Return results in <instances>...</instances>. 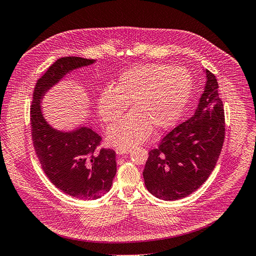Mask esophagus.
<instances>
[{
  "label": "esophagus",
  "instance_id": "esophagus-1",
  "mask_svg": "<svg viewBox=\"0 0 256 256\" xmlns=\"http://www.w3.org/2000/svg\"><path fill=\"white\" fill-rule=\"evenodd\" d=\"M130 148H116V154L117 155H124V154H128L130 153Z\"/></svg>",
  "mask_w": 256,
  "mask_h": 256
}]
</instances>
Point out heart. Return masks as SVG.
Returning a JSON list of instances; mask_svg holds the SVG:
<instances>
[{
    "label": "heart",
    "mask_w": 256,
    "mask_h": 256,
    "mask_svg": "<svg viewBox=\"0 0 256 256\" xmlns=\"http://www.w3.org/2000/svg\"><path fill=\"white\" fill-rule=\"evenodd\" d=\"M192 88V76L184 68L150 63L122 74L97 100L98 117L106 126L117 121L128 104L132 110L108 130L106 144L133 148L146 141L153 128H171L180 117Z\"/></svg>",
    "instance_id": "1"
}]
</instances>
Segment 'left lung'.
Masks as SVG:
<instances>
[{
    "mask_svg": "<svg viewBox=\"0 0 256 256\" xmlns=\"http://www.w3.org/2000/svg\"><path fill=\"white\" fill-rule=\"evenodd\" d=\"M206 82L194 115L168 133L148 152L144 178L159 200H177L200 188L214 170L224 139V112L215 76Z\"/></svg>",
    "mask_w": 256,
    "mask_h": 256,
    "instance_id": "8db88e82",
    "label": "left lung"
}]
</instances>
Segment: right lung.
Instances as JSON below:
<instances>
[{
    "label": "right lung",
    "mask_w": 256,
    "mask_h": 256,
    "mask_svg": "<svg viewBox=\"0 0 256 256\" xmlns=\"http://www.w3.org/2000/svg\"><path fill=\"white\" fill-rule=\"evenodd\" d=\"M94 62L80 56L56 60L38 80L30 108L32 142L45 174L62 192L82 200H98L110 190L117 172L116 153L110 148L97 150L101 137L90 126L52 128L44 118L41 101L66 74Z\"/></svg>",
    "instance_id": "obj_1"
}]
</instances>
